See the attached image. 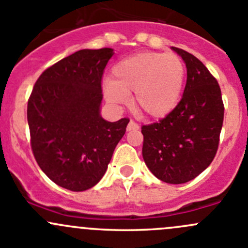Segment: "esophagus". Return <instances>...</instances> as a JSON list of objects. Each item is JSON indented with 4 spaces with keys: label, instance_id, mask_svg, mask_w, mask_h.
Instances as JSON below:
<instances>
[{
    "label": "esophagus",
    "instance_id": "obj_1",
    "mask_svg": "<svg viewBox=\"0 0 248 248\" xmlns=\"http://www.w3.org/2000/svg\"><path fill=\"white\" fill-rule=\"evenodd\" d=\"M138 129L139 126L133 121V120H131V121L128 122V124H127V131H138Z\"/></svg>",
    "mask_w": 248,
    "mask_h": 248
}]
</instances>
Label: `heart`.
I'll return each mask as SVG.
<instances>
[{
    "label": "heart",
    "mask_w": 248,
    "mask_h": 248,
    "mask_svg": "<svg viewBox=\"0 0 248 248\" xmlns=\"http://www.w3.org/2000/svg\"><path fill=\"white\" fill-rule=\"evenodd\" d=\"M186 67L172 52L142 51L117 62L104 82L109 103L120 106L133 94V106L147 119H163L176 108L184 90Z\"/></svg>",
    "instance_id": "b5f03b06"
}]
</instances>
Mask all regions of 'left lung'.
Masks as SVG:
<instances>
[{
	"mask_svg": "<svg viewBox=\"0 0 248 248\" xmlns=\"http://www.w3.org/2000/svg\"><path fill=\"white\" fill-rule=\"evenodd\" d=\"M187 68L184 96L168 116L144 124L142 158L167 184H185L211 164L218 149L224 106L219 85L194 55L171 46Z\"/></svg>",
	"mask_w": 248,
	"mask_h": 248,
	"instance_id": "left-lung-1",
	"label": "left lung"
}]
</instances>
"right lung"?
<instances>
[{
    "label": "right lung",
    "instance_id": "right-lung-1",
    "mask_svg": "<svg viewBox=\"0 0 248 248\" xmlns=\"http://www.w3.org/2000/svg\"><path fill=\"white\" fill-rule=\"evenodd\" d=\"M112 49H84L46 68L27 103L31 147L51 181L81 192L106 174L128 119L101 116L102 77Z\"/></svg>",
    "mask_w": 248,
    "mask_h": 248
}]
</instances>
